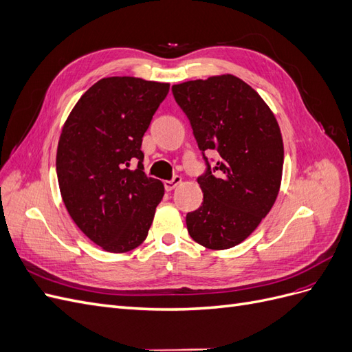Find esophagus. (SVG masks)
Returning <instances> with one entry per match:
<instances>
[{
  "mask_svg": "<svg viewBox=\"0 0 352 352\" xmlns=\"http://www.w3.org/2000/svg\"><path fill=\"white\" fill-rule=\"evenodd\" d=\"M180 182H182V177H180V176H173V179L166 180V182H164V188H166V190H172V189H175Z\"/></svg>",
  "mask_w": 352,
  "mask_h": 352,
  "instance_id": "34e87169",
  "label": "esophagus"
}]
</instances>
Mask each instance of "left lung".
<instances>
[{
  "instance_id": "left-lung-1",
  "label": "left lung",
  "mask_w": 352,
  "mask_h": 352,
  "mask_svg": "<svg viewBox=\"0 0 352 352\" xmlns=\"http://www.w3.org/2000/svg\"><path fill=\"white\" fill-rule=\"evenodd\" d=\"M172 92L206 162L198 176L204 199L186 214L188 232L206 248H232L257 229L278 197L279 124L260 95L232 74L173 85Z\"/></svg>"
}]
</instances>
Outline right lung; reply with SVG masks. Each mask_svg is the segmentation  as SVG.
I'll return each instance as SVG.
<instances>
[{
  "mask_svg": "<svg viewBox=\"0 0 352 352\" xmlns=\"http://www.w3.org/2000/svg\"><path fill=\"white\" fill-rule=\"evenodd\" d=\"M168 88L129 76L101 79L82 95L61 131L63 201L78 228L109 252L144 242L164 195L163 184L144 173L141 145Z\"/></svg>",
  "mask_w": 352,
  "mask_h": 352,
  "instance_id": "obj_1",
  "label": "right lung"
}]
</instances>
